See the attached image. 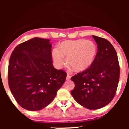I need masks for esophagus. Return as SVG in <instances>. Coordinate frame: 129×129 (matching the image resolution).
Listing matches in <instances>:
<instances>
[{"label": "esophagus", "mask_w": 129, "mask_h": 129, "mask_svg": "<svg viewBox=\"0 0 129 129\" xmlns=\"http://www.w3.org/2000/svg\"><path fill=\"white\" fill-rule=\"evenodd\" d=\"M70 78H71V76L69 75V73H68L67 75V78H66L67 80H69L70 79Z\"/></svg>", "instance_id": "esophagus-1"}]
</instances>
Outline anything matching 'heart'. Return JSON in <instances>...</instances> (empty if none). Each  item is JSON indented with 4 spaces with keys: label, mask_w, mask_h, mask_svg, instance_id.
Returning <instances> with one entry per match:
<instances>
[{
    "label": "heart",
    "mask_w": 129,
    "mask_h": 129,
    "mask_svg": "<svg viewBox=\"0 0 129 129\" xmlns=\"http://www.w3.org/2000/svg\"><path fill=\"white\" fill-rule=\"evenodd\" d=\"M97 53V47L91 41L79 39L65 41L58 48L52 51L53 59L58 66L66 63L64 57L70 67L75 72H82L92 64Z\"/></svg>",
    "instance_id": "heart-1"
}]
</instances>
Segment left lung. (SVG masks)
<instances>
[{
  "mask_svg": "<svg viewBox=\"0 0 129 129\" xmlns=\"http://www.w3.org/2000/svg\"><path fill=\"white\" fill-rule=\"evenodd\" d=\"M92 37L98 45L96 55L90 67L71 78L75 85L71 94L80 105L96 110L109 104L115 96L119 65L111 43L104 38Z\"/></svg>",
  "mask_w": 129,
  "mask_h": 129,
  "instance_id": "8db88e82",
  "label": "left lung"
}]
</instances>
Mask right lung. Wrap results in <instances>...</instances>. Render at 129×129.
I'll return each instance as SVG.
<instances>
[{
	"mask_svg": "<svg viewBox=\"0 0 129 129\" xmlns=\"http://www.w3.org/2000/svg\"><path fill=\"white\" fill-rule=\"evenodd\" d=\"M67 73L54 69L49 39L35 38L18 45L10 56L8 85L17 103L30 111L50 104L62 86Z\"/></svg>",
	"mask_w": 129,
	"mask_h": 129,
	"instance_id": "add662e5",
	"label": "right lung"
}]
</instances>
